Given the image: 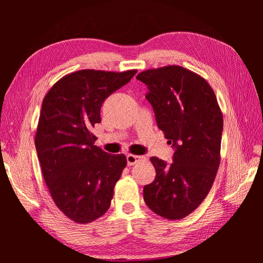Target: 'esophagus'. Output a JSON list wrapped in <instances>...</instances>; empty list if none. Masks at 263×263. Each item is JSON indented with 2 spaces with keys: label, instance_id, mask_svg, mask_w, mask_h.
Instances as JSON below:
<instances>
[{
  "label": "esophagus",
  "instance_id": "obj_1",
  "mask_svg": "<svg viewBox=\"0 0 263 263\" xmlns=\"http://www.w3.org/2000/svg\"><path fill=\"white\" fill-rule=\"evenodd\" d=\"M146 160V157L144 156H136V155H128L127 156V164L128 165H134L136 164L137 162L144 161Z\"/></svg>",
  "mask_w": 263,
  "mask_h": 263
}]
</instances>
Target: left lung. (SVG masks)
Returning a JSON list of instances; mask_svg holds the SVG:
<instances>
[{
	"label": "left lung",
	"mask_w": 263,
	"mask_h": 263,
	"mask_svg": "<svg viewBox=\"0 0 263 263\" xmlns=\"http://www.w3.org/2000/svg\"><path fill=\"white\" fill-rule=\"evenodd\" d=\"M137 80L147 85L159 129L176 148L173 162L151 157L156 178L144 187L148 208L166 219H182L209 194L220 163L222 114L203 77L180 66L148 69Z\"/></svg>",
	"instance_id": "left-lung-1"
}]
</instances>
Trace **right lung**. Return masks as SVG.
<instances>
[{"instance_id": "1", "label": "right lung", "mask_w": 263, "mask_h": 263, "mask_svg": "<svg viewBox=\"0 0 263 263\" xmlns=\"http://www.w3.org/2000/svg\"><path fill=\"white\" fill-rule=\"evenodd\" d=\"M137 70L84 69L62 77L46 94L35 135L43 176L57 208L79 224L103 216L127 165L125 155L94 145L101 107Z\"/></svg>"}]
</instances>
